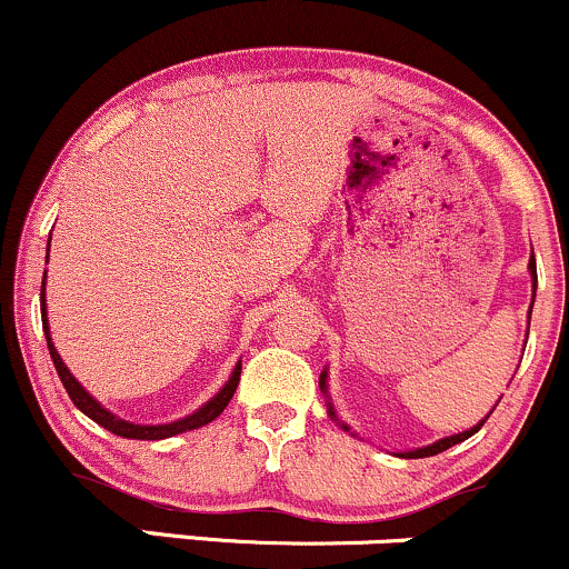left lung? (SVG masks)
<instances>
[{"label":"left lung","instance_id":"1","mask_svg":"<svg viewBox=\"0 0 569 569\" xmlns=\"http://www.w3.org/2000/svg\"><path fill=\"white\" fill-rule=\"evenodd\" d=\"M529 270H532V280H535V286H538V270H535V256H532V259H529ZM532 302H535V297H532ZM529 316H532V310H529ZM323 378H327V376H321V380H318V383H321V391H327V380H323ZM329 416H335V410H332V408H329ZM486 418H489V416H486ZM486 418H483V421H486ZM483 421H480L478 427L467 429V432L453 435V437H446V440H437V442H432V446L418 448V451H410V453H402V457H408V459H423V457H435V453L448 451V448H451V446H457V442L467 440V437L476 435L478 429L483 427ZM342 429H348V427H342Z\"/></svg>","mask_w":569,"mask_h":569}]
</instances>
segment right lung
<instances>
[{
    "instance_id": "1",
    "label": "right lung",
    "mask_w": 569,
    "mask_h": 569,
    "mask_svg": "<svg viewBox=\"0 0 569 569\" xmlns=\"http://www.w3.org/2000/svg\"><path fill=\"white\" fill-rule=\"evenodd\" d=\"M48 246H51V240H48ZM42 291H46V283H42ZM40 310H42V329H46L48 351H51L56 372H59L61 383H64L67 395H70V399L74 402V408H80L86 416L93 418V421H97L99 427H104V429H108V432L118 435V437H129V440H164V437H172V435H180V432H191V429L204 427V423H210V421H213V418H218V416L223 413V408H227V405H229V399L234 397L237 383H240V370H242V367L237 365L234 372H232V378H229V383L223 386V389L218 391V395L210 399L208 405H202V408H199L197 413L180 418V421H172V423H159V427H142V423H129V421H123V418L112 416L110 410H104L102 405H99L97 399H93L89 391H86L83 386H80L78 380L72 378V372L64 367V361H61L59 351H56L53 342H51V332H48L46 295H42Z\"/></svg>"
}]
</instances>
